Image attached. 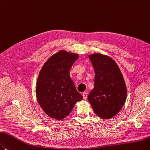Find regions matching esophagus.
Listing matches in <instances>:
<instances>
[{
    "instance_id": "34e87169",
    "label": "esophagus",
    "mask_w": 150,
    "mask_h": 150,
    "mask_svg": "<svg viewBox=\"0 0 150 150\" xmlns=\"http://www.w3.org/2000/svg\"><path fill=\"white\" fill-rule=\"evenodd\" d=\"M82 97H83V100H86L87 98V92H83L82 93Z\"/></svg>"
}]
</instances>
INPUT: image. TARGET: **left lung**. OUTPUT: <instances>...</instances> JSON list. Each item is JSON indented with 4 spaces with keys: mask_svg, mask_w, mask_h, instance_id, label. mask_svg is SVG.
I'll use <instances>...</instances> for the list:
<instances>
[{
    "mask_svg": "<svg viewBox=\"0 0 150 150\" xmlns=\"http://www.w3.org/2000/svg\"><path fill=\"white\" fill-rule=\"evenodd\" d=\"M95 71L94 87L88 95L96 115L108 119L120 111L127 98V88L118 65L109 56L88 55Z\"/></svg>",
    "mask_w": 150,
    "mask_h": 150,
    "instance_id": "1",
    "label": "left lung"
}]
</instances>
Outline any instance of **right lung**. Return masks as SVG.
<instances>
[{
    "label": "right lung",
    "mask_w": 150,
    "mask_h": 150,
    "mask_svg": "<svg viewBox=\"0 0 150 150\" xmlns=\"http://www.w3.org/2000/svg\"><path fill=\"white\" fill-rule=\"evenodd\" d=\"M77 53L60 50L52 55L42 67L35 86L38 103L45 114L57 121L65 118L76 102L83 99L69 76Z\"/></svg>",
    "instance_id": "obj_1"
}]
</instances>
